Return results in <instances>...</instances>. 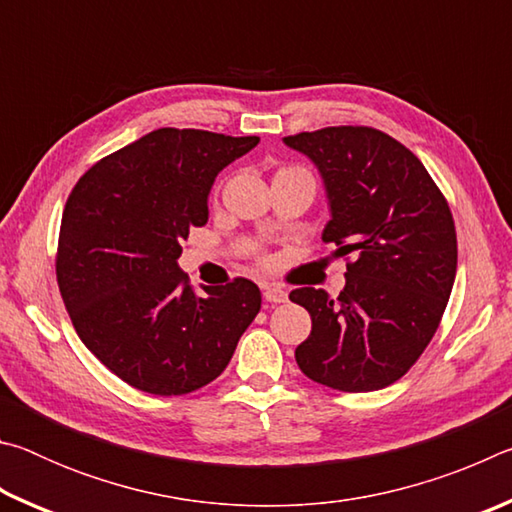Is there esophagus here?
<instances>
[{
  "label": "esophagus",
  "mask_w": 512,
  "mask_h": 512,
  "mask_svg": "<svg viewBox=\"0 0 512 512\" xmlns=\"http://www.w3.org/2000/svg\"><path fill=\"white\" fill-rule=\"evenodd\" d=\"M262 289L266 302H273V305H277V302H287V291H284L280 284H264Z\"/></svg>",
  "instance_id": "obj_1"
}]
</instances>
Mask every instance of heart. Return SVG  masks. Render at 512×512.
Listing matches in <instances>:
<instances>
[{
	"mask_svg": "<svg viewBox=\"0 0 512 512\" xmlns=\"http://www.w3.org/2000/svg\"><path fill=\"white\" fill-rule=\"evenodd\" d=\"M296 171H305V169H300V167H282V169L275 171V176H280V173H296ZM259 262H268V259L262 255V257H259Z\"/></svg>",
	"mask_w": 512,
	"mask_h": 512,
	"instance_id": "b5f03b06",
	"label": "heart"
}]
</instances>
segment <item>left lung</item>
I'll return each instance as SVG.
<instances>
[{
    "mask_svg": "<svg viewBox=\"0 0 512 512\" xmlns=\"http://www.w3.org/2000/svg\"><path fill=\"white\" fill-rule=\"evenodd\" d=\"M284 142L323 173V241L348 266L339 298L289 293L311 316L296 361L336 391H379L411 370L443 320L458 259L452 210L418 155L377 128L327 126Z\"/></svg>",
    "mask_w": 512,
    "mask_h": 512,
    "instance_id": "obj_1",
    "label": "left lung"
}]
</instances>
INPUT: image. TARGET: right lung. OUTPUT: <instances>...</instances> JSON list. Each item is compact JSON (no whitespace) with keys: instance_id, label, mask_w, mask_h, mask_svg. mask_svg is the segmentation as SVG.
Instances as JSON below:
<instances>
[{"instance_id":"right-lung-1","label":"right lung","mask_w":512,"mask_h":512,"mask_svg":"<svg viewBox=\"0 0 512 512\" xmlns=\"http://www.w3.org/2000/svg\"><path fill=\"white\" fill-rule=\"evenodd\" d=\"M259 137L158 128L101 158L67 196L56 280L76 334L137 391L185 395L228 366L262 293L246 277L198 296L176 259L207 223L216 173Z\"/></svg>"}]
</instances>
